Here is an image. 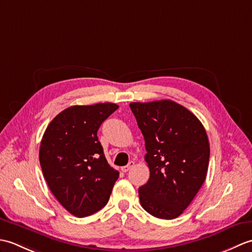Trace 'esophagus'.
Segmentation results:
<instances>
[{
	"label": "esophagus",
	"instance_id": "esophagus-1",
	"mask_svg": "<svg viewBox=\"0 0 252 252\" xmlns=\"http://www.w3.org/2000/svg\"><path fill=\"white\" fill-rule=\"evenodd\" d=\"M134 165H135L134 161H130L126 165H125V167L121 168V171L122 172H127V171H130L133 167H134Z\"/></svg>",
	"mask_w": 252,
	"mask_h": 252
}]
</instances>
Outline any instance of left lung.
<instances>
[{
	"mask_svg": "<svg viewBox=\"0 0 252 252\" xmlns=\"http://www.w3.org/2000/svg\"><path fill=\"white\" fill-rule=\"evenodd\" d=\"M145 140L151 176L138 189L142 207L152 216H181L206 180L210 146L198 118L170 99L131 103Z\"/></svg>",
	"mask_w": 252,
	"mask_h": 252,
	"instance_id": "1",
	"label": "left lung"
}]
</instances>
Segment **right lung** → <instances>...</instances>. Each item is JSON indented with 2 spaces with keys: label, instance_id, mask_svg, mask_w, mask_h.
Listing matches in <instances>:
<instances>
[{
  "label": "right lung",
  "instance_id": "add662e5",
  "mask_svg": "<svg viewBox=\"0 0 252 252\" xmlns=\"http://www.w3.org/2000/svg\"><path fill=\"white\" fill-rule=\"evenodd\" d=\"M118 107L112 103L69 107L50 122L42 137L39 158L44 179L74 217H88L105 207L119 178L97 137L100 125Z\"/></svg>",
  "mask_w": 252,
  "mask_h": 252
}]
</instances>
